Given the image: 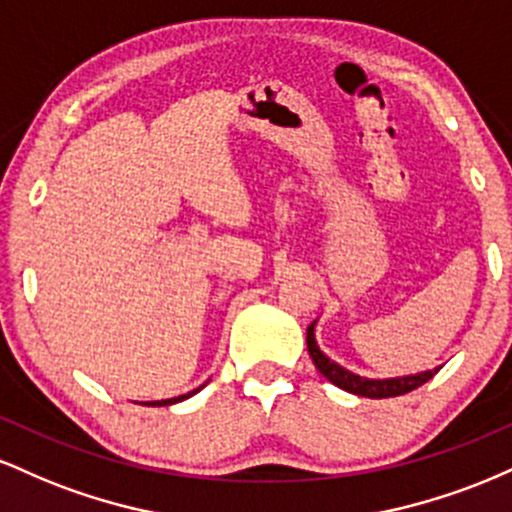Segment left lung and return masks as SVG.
Returning <instances> with one entry per match:
<instances>
[{
	"instance_id": "1",
	"label": "left lung",
	"mask_w": 512,
	"mask_h": 512,
	"mask_svg": "<svg viewBox=\"0 0 512 512\" xmlns=\"http://www.w3.org/2000/svg\"><path fill=\"white\" fill-rule=\"evenodd\" d=\"M315 325H317V320L310 322V327H308V354H310V358H313L315 368L320 370V373L325 375L332 385H337L339 390L351 392V395L368 397V399L407 395V392L428 383V380H431L433 375L440 370V366H438L433 370H421V373H414V375H397V378H363V375L354 373V370L339 366L337 361H332V358L320 349V344H317V339H315Z\"/></svg>"
}]
</instances>
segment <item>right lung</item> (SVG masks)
<instances>
[{"mask_svg": "<svg viewBox=\"0 0 512 512\" xmlns=\"http://www.w3.org/2000/svg\"><path fill=\"white\" fill-rule=\"evenodd\" d=\"M204 385H207V383H204ZM204 385H202V387H204ZM202 387H197V390L187 392V395H178V397H170V399H156V402H139V404H146V407H166V404H178V402H182V399L197 395V392L202 390Z\"/></svg>", "mask_w": 512, "mask_h": 512, "instance_id": "obj_1", "label": "right lung"}]
</instances>
